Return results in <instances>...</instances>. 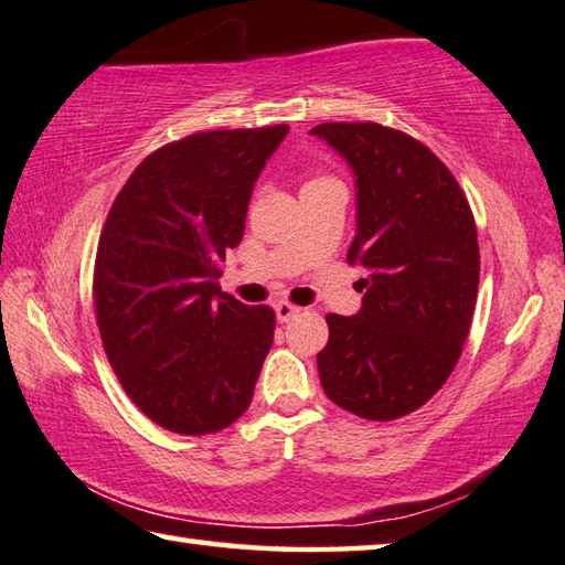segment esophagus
Wrapping results in <instances>:
<instances>
[{"instance_id": "obj_1", "label": "esophagus", "mask_w": 565, "mask_h": 565, "mask_svg": "<svg viewBox=\"0 0 565 565\" xmlns=\"http://www.w3.org/2000/svg\"><path fill=\"white\" fill-rule=\"evenodd\" d=\"M274 311H276V320H279V323H289L294 316L301 313V308L289 303V301H279L274 306Z\"/></svg>"}]
</instances>
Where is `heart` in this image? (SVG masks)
<instances>
[{
    "label": "heart",
    "mask_w": 565,
    "mask_h": 565,
    "mask_svg": "<svg viewBox=\"0 0 565 565\" xmlns=\"http://www.w3.org/2000/svg\"><path fill=\"white\" fill-rule=\"evenodd\" d=\"M318 181H326V179H313V181H308V183H318Z\"/></svg>",
    "instance_id": "1"
}]
</instances>
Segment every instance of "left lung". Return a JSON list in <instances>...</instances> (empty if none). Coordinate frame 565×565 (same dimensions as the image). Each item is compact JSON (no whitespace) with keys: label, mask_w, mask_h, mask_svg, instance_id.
<instances>
[{"label":"left lung","mask_w":565,"mask_h":565,"mask_svg":"<svg viewBox=\"0 0 565 565\" xmlns=\"http://www.w3.org/2000/svg\"><path fill=\"white\" fill-rule=\"evenodd\" d=\"M355 175L362 308L328 313L318 352L328 399L370 422L424 406L450 377L472 323L480 284L478 230L468 198L422 141L374 121L311 129Z\"/></svg>","instance_id":"1"}]
</instances>
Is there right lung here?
Wrapping results in <instances>:
<instances>
[{
	"mask_svg": "<svg viewBox=\"0 0 565 565\" xmlns=\"http://www.w3.org/2000/svg\"><path fill=\"white\" fill-rule=\"evenodd\" d=\"M289 127L201 131L143 159L109 207L95 259V311L119 384L181 436L247 412L274 342V311L220 291V262Z\"/></svg>",
	"mask_w": 565,
	"mask_h": 565,
	"instance_id": "right-lung-1",
	"label": "right lung"
}]
</instances>
